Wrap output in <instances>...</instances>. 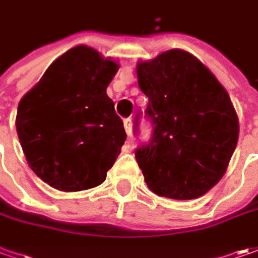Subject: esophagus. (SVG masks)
<instances>
[{
	"instance_id": "1",
	"label": "esophagus",
	"mask_w": 258,
	"mask_h": 258,
	"mask_svg": "<svg viewBox=\"0 0 258 258\" xmlns=\"http://www.w3.org/2000/svg\"><path fill=\"white\" fill-rule=\"evenodd\" d=\"M124 128H125L127 136H128V137H131V131H133V120H131V118L124 120Z\"/></svg>"
}]
</instances>
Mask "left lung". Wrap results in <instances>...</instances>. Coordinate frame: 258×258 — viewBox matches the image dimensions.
I'll use <instances>...</instances> for the list:
<instances>
[{
  "label": "left lung",
  "mask_w": 258,
  "mask_h": 258,
  "mask_svg": "<svg viewBox=\"0 0 258 258\" xmlns=\"http://www.w3.org/2000/svg\"><path fill=\"white\" fill-rule=\"evenodd\" d=\"M154 133L136 151L148 188L160 197L192 200L227 171L238 141V117L226 88L199 58L168 49L138 61Z\"/></svg>",
  "instance_id": "8db88e82"
}]
</instances>
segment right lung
<instances>
[{
  "mask_svg": "<svg viewBox=\"0 0 258 258\" xmlns=\"http://www.w3.org/2000/svg\"><path fill=\"white\" fill-rule=\"evenodd\" d=\"M117 61L78 45L57 58L21 98L15 118L25 158L59 191L100 185L127 134L107 87Z\"/></svg>",
  "mask_w": 258,
  "mask_h": 258,
  "instance_id": "obj_1",
  "label": "right lung"
}]
</instances>
